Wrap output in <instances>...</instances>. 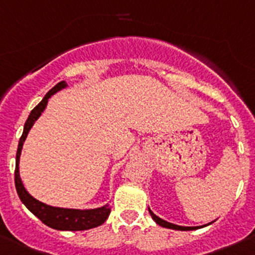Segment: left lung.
<instances>
[{"label":"left lung","mask_w":255,"mask_h":255,"mask_svg":"<svg viewBox=\"0 0 255 255\" xmlns=\"http://www.w3.org/2000/svg\"><path fill=\"white\" fill-rule=\"evenodd\" d=\"M149 213H150V215H151L152 219H154V222L156 223V224H159L160 227L168 228V229H174V230H195V229H200V228L207 227V225H210L213 223V222L212 223H208V224L202 225V227H181V225L173 224V223H169V222H166V220H164V219H161V218H159V217H157V215H155L154 213H152L151 210H150V208H149Z\"/></svg>","instance_id":"8db88e82"}]
</instances>
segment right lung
Instances as JSON below:
<instances>
[{
	"instance_id": "right-lung-1",
	"label": "right lung",
	"mask_w": 255,
	"mask_h": 255,
	"mask_svg": "<svg viewBox=\"0 0 255 255\" xmlns=\"http://www.w3.org/2000/svg\"><path fill=\"white\" fill-rule=\"evenodd\" d=\"M66 87L67 84L65 81L59 82L56 86H53L46 94L45 98L41 100V103L28 115L25 126H23L22 136L20 137L18 147H17L16 169H14V185H16L17 194L20 196L21 202L43 224L56 230H71V232H77V230L93 229V228L104 224L105 220L109 218V215H110V204L108 203V204L103 205V207L95 208V209H69V208L51 207V205L45 204V203L40 202V200L33 198L25 189L20 176V156L21 151H22L23 142H25L26 137H27L28 131H30L33 124L37 121V119L40 118L41 114L46 109L48 99L52 95H55L56 93H59V91H61L62 89H66Z\"/></svg>"
}]
</instances>
